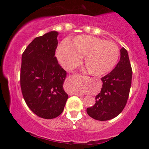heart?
Listing matches in <instances>:
<instances>
[{
	"instance_id": "heart-1",
	"label": "heart",
	"mask_w": 149,
	"mask_h": 149,
	"mask_svg": "<svg viewBox=\"0 0 149 149\" xmlns=\"http://www.w3.org/2000/svg\"><path fill=\"white\" fill-rule=\"evenodd\" d=\"M120 56L115 43L90 36H78L70 44L62 42L57 50V57L65 68L71 69L84 57L87 71L94 76H102L115 67Z\"/></svg>"
}]
</instances>
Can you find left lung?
I'll use <instances>...</instances> for the list:
<instances>
[{
  "label": "left lung",
  "mask_w": 149,
  "mask_h": 149,
  "mask_svg": "<svg viewBox=\"0 0 149 149\" xmlns=\"http://www.w3.org/2000/svg\"><path fill=\"white\" fill-rule=\"evenodd\" d=\"M132 70L127 51L120 49V59L111 72L102 77V90L95 97L96 103L88 108L87 113L92 118L104 121L114 118L127 104L132 83Z\"/></svg>",
  "instance_id": "8db88e82"
}]
</instances>
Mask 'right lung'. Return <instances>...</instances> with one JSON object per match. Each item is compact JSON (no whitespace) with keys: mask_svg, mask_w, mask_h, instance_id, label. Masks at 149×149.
Here are the masks:
<instances>
[{"mask_svg":"<svg viewBox=\"0 0 149 149\" xmlns=\"http://www.w3.org/2000/svg\"><path fill=\"white\" fill-rule=\"evenodd\" d=\"M58 32L36 37L22 56L20 85L24 99L36 115L45 119L59 116L68 95L63 89L66 72L54 56Z\"/></svg>","mask_w":149,"mask_h":149,"instance_id":"add662e5","label":"right lung"}]
</instances>
